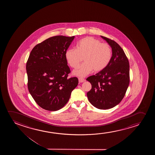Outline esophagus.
Instances as JSON below:
<instances>
[{
	"label": "esophagus",
	"mask_w": 155,
	"mask_h": 155,
	"mask_svg": "<svg viewBox=\"0 0 155 155\" xmlns=\"http://www.w3.org/2000/svg\"><path fill=\"white\" fill-rule=\"evenodd\" d=\"M78 81L79 82V83H83V82H84L85 81V80L83 78H78Z\"/></svg>",
	"instance_id": "1"
}]
</instances>
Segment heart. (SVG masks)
Returning a JSON list of instances; mask_svg holds the SVG:
<instances>
[{"label": "heart", "instance_id": "1", "mask_svg": "<svg viewBox=\"0 0 155 155\" xmlns=\"http://www.w3.org/2000/svg\"><path fill=\"white\" fill-rule=\"evenodd\" d=\"M76 47V49H69L66 51L65 58L71 68H76L83 58L85 62L73 72L77 76H86L93 70L94 72L104 70L112 59V50L110 45L93 37L81 39Z\"/></svg>", "mask_w": 155, "mask_h": 155}]
</instances>
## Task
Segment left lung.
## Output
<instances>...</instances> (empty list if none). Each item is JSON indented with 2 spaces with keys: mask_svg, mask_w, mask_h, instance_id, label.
<instances>
[{
  "mask_svg": "<svg viewBox=\"0 0 155 155\" xmlns=\"http://www.w3.org/2000/svg\"><path fill=\"white\" fill-rule=\"evenodd\" d=\"M110 45L112 57L108 66L86 79L91 89L87 92L89 102L101 110L113 108L125 96L130 83L129 62L124 52L114 41L101 36Z\"/></svg>",
  "mask_w": 155,
  "mask_h": 155,
  "instance_id": "8db88e82",
  "label": "left lung"
}]
</instances>
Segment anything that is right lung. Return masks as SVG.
I'll list each match as a JSON object with an SVG mask.
<instances>
[{
	"label": "right lung",
	"mask_w": 155,
	"mask_h": 155,
	"mask_svg": "<svg viewBox=\"0 0 155 155\" xmlns=\"http://www.w3.org/2000/svg\"><path fill=\"white\" fill-rule=\"evenodd\" d=\"M74 38L51 37L36 45L30 53L26 66L28 89L36 103L45 110L62 108L78 84L76 77L68 78L70 70L65 58Z\"/></svg>",
	"instance_id": "obj_1"
}]
</instances>
